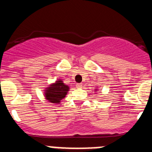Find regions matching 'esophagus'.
Wrapping results in <instances>:
<instances>
[{
    "mask_svg": "<svg viewBox=\"0 0 152 152\" xmlns=\"http://www.w3.org/2000/svg\"><path fill=\"white\" fill-rule=\"evenodd\" d=\"M76 88H78V89H80V88H82V87H83V85H82L81 83H77L76 85Z\"/></svg>",
    "mask_w": 152,
    "mask_h": 152,
    "instance_id": "34e87169",
    "label": "esophagus"
}]
</instances>
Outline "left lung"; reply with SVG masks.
I'll return each mask as SVG.
<instances>
[{
    "mask_svg": "<svg viewBox=\"0 0 152 152\" xmlns=\"http://www.w3.org/2000/svg\"><path fill=\"white\" fill-rule=\"evenodd\" d=\"M99 90V89H97V88H96V89H95V92H97V91H98Z\"/></svg>",
    "mask_w": 152,
    "mask_h": 152,
    "instance_id": "1",
    "label": "left lung"
}]
</instances>
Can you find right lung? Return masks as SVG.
Segmentation results:
<instances>
[{"instance_id":"right-lung-1","label":"right lung","mask_w":152,"mask_h":152,"mask_svg":"<svg viewBox=\"0 0 152 152\" xmlns=\"http://www.w3.org/2000/svg\"><path fill=\"white\" fill-rule=\"evenodd\" d=\"M69 91V86L63 83L61 79H58L50 84L43 90L45 99L53 104H60L61 100L66 97Z\"/></svg>"}]
</instances>
